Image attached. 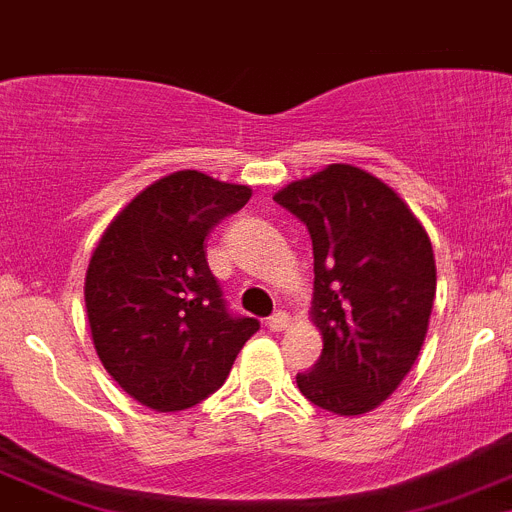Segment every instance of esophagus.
<instances>
[{
  "label": "esophagus",
  "mask_w": 512,
  "mask_h": 512,
  "mask_svg": "<svg viewBox=\"0 0 512 512\" xmlns=\"http://www.w3.org/2000/svg\"><path fill=\"white\" fill-rule=\"evenodd\" d=\"M267 329H270V331H283V329H288V313H285V311L273 313V316L267 319Z\"/></svg>",
  "instance_id": "34e87169"
}]
</instances>
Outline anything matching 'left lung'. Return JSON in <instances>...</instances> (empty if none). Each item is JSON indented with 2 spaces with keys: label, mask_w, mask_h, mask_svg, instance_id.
<instances>
[{
  "label": "left lung",
  "mask_w": 512,
  "mask_h": 512,
  "mask_svg": "<svg viewBox=\"0 0 512 512\" xmlns=\"http://www.w3.org/2000/svg\"><path fill=\"white\" fill-rule=\"evenodd\" d=\"M313 245V324L319 362L298 390L324 411L359 416L400 385L428 329L436 296L431 239L398 193L354 165H329L275 193Z\"/></svg>",
  "instance_id": "left-lung-1"
}]
</instances>
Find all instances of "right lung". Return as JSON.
I'll return each instance as SVG.
<instances>
[{
    "label": "right lung",
    "instance_id": "1",
    "mask_svg": "<svg viewBox=\"0 0 512 512\" xmlns=\"http://www.w3.org/2000/svg\"><path fill=\"white\" fill-rule=\"evenodd\" d=\"M250 196L247 186L181 170L147 186L91 255L84 296L96 354L147 408L183 411L209 398L260 329L229 311L204 245Z\"/></svg>",
    "mask_w": 512,
    "mask_h": 512
}]
</instances>
